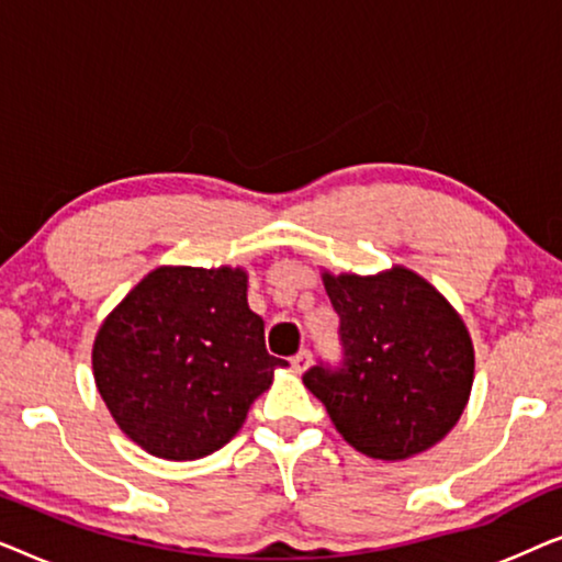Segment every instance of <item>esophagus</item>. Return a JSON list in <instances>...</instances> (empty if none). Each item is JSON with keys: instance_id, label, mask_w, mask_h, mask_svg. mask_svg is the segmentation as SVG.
<instances>
[{"instance_id": "esophagus-1", "label": "esophagus", "mask_w": 562, "mask_h": 562, "mask_svg": "<svg viewBox=\"0 0 562 562\" xmlns=\"http://www.w3.org/2000/svg\"><path fill=\"white\" fill-rule=\"evenodd\" d=\"M310 366H312V352H310V350L296 352V356L291 358V368H294L296 373H304Z\"/></svg>"}]
</instances>
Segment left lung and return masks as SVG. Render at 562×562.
Masks as SVG:
<instances>
[{
  "label": "left lung",
  "instance_id": "8db88e82",
  "mask_svg": "<svg viewBox=\"0 0 562 562\" xmlns=\"http://www.w3.org/2000/svg\"><path fill=\"white\" fill-rule=\"evenodd\" d=\"M340 314L342 368L314 366L304 386L342 440L373 460H409L458 425L473 389L475 352L448 299L412 268L322 271Z\"/></svg>",
  "mask_w": 562,
  "mask_h": 562
}]
</instances>
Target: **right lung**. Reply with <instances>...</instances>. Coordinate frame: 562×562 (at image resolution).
<instances>
[{"label":"right lung","instance_id":"right-lung-1","mask_svg":"<svg viewBox=\"0 0 562 562\" xmlns=\"http://www.w3.org/2000/svg\"><path fill=\"white\" fill-rule=\"evenodd\" d=\"M286 366L268 356L240 266H158L106 314L91 348L112 419L164 460L227 445Z\"/></svg>","mask_w":562,"mask_h":562}]
</instances>
